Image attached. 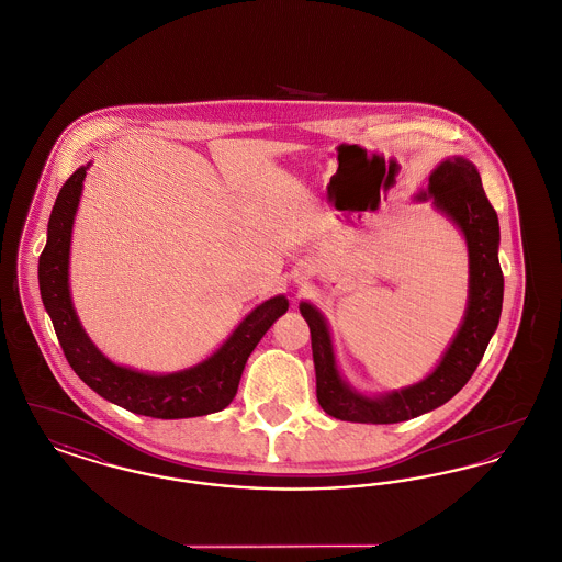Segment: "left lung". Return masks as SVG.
Wrapping results in <instances>:
<instances>
[{
  "label": "left lung",
  "instance_id": "8db88e82",
  "mask_svg": "<svg viewBox=\"0 0 562 562\" xmlns=\"http://www.w3.org/2000/svg\"><path fill=\"white\" fill-rule=\"evenodd\" d=\"M431 198L463 232L470 252V301L465 318L451 348L434 373L417 385L381 398H367L349 390L335 367V353L326 322L316 307L301 303V316L310 324L312 353L316 367V396L324 413L353 424H398L424 415L451 401L481 364L502 316L504 273L499 268V221L491 206L481 175L463 158L442 161L429 177V188L419 200Z\"/></svg>",
  "mask_w": 562,
  "mask_h": 562
}]
</instances>
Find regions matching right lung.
<instances>
[{"mask_svg": "<svg viewBox=\"0 0 562 562\" xmlns=\"http://www.w3.org/2000/svg\"><path fill=\"white\" fill-rule=\"evenodd\" d=\"M83 177L86 166L78 168L58 191L48 221V241L37 268L42 301L67 362L99 396L136 415L186 419L223 411L238 392L248 356L269 326L289 310L286 296H273L252 310L209 360L188 371L147 374L113 364L83 333L69 296V244Z\"/></svg>", "mask_w": 562, "mask_h": 562, "instance_id": "obj_1", "label": "right lung"}]
</instances>
